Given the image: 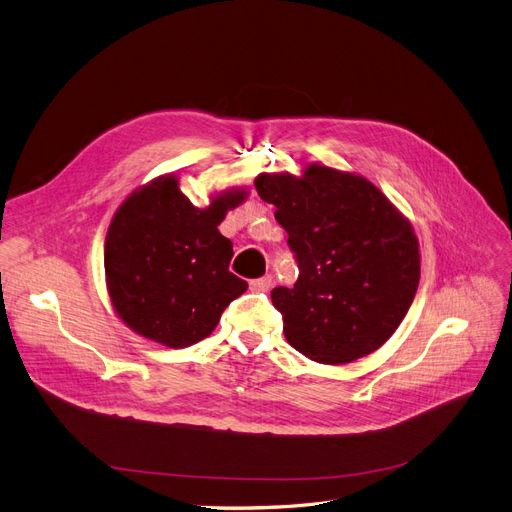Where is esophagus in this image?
Returning a JSON list of instances; mask_svg holds the SVG:
<instances>
[{
  "label": "esophagus",
  "mask_w": 512,
  "mask_h": 512,
  "mask_svg": "<svg viewBox=\"0 0 512 512\" xmlns=\"http://www.w3.org/2000/svg\"><path fill=\"white\" fill-rule=\"evenodd\" d=\"M270 287H273V277H270V275H264L262 279L250 281V289L252 291H268Z\"/></svg>",
  "instance_id": "esophagus-1"
}]
</instances>
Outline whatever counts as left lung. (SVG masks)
Returning a JSON list of instances; mask_svg holds the SVG:
<instances>
[{
  "mask_svg": "<svg viewBox=\"0 0 512 512\" xmlns=\"http://www.w3.org/2000/svg\"><path fill=\"white\" fill-rule=\"evenodd\" d=\"M258 196L287 231L299 277L270 291L287 343L314 362L349 364L382 347L419 285V242L401 210L359 173L308 163L260 173Z\"/></svg>",
  "mask_w": 512,
  "mask_h": 512,
  "instance_id": "1",
  "label": "left lung"
}]
</instances>
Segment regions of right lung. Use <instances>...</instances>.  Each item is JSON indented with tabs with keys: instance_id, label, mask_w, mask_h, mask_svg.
Wrapping results in <instances>:
<instances>
[{
	"instance_id": "obj_1",
	"label": "right lung",
	"mask_w": 512,
	"mask_h": 512,
	"mask_svg": "<svg viewBox=\"0 0 512 512\" xmlns=\"http://www.w3.org/2000/svg\"><path fill=\"white\" fill-rule=\"evenodd\" d=\"M248 192L227 188L200 208L165 173L119 204L105 237V283L115 314L136 335L190 347L248 289L229 273L233 244L217 229Z\"/></svg>"
}]
</instances>
